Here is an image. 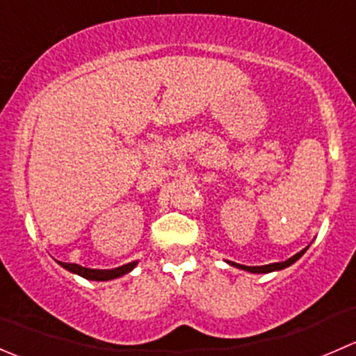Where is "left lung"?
<instances>
[{
	"label": "left lung",
	"mask_w": 356,
	"mask_h": 356,
	"mask_svg": "<svg viewBox=\"0 0 356 356\" xmlns=\"http://www.w3.org/2000/svg\"><path fill=\"white\" fill-rule=\"evenodd\" d=\"M308 250V246L305 248V250H301L300 253L293 254V257L288 258L286 261H277V264H268V265H257V267H248V265H241V264H236V261H229V265H232V267L236 268H241V270H246V272H251V274H268V272H277V270H282V268L289 267V265H293L294 261L300 260L301 257H303L305 251Z\"/></svg>",
	"instance_id": "obj_1"
}]
</instances>
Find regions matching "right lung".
Here are the masks:
<instances>
[{
  "mask_svg": "<svg viewBox=\"0 0 356 356\" xmlns=\"http://www.w3.org/2000/svg\"><path fill=\"white\" fill-rule=\"evenodd\" d=\"M60 265H62L65 270L72 272V274L81 275V277L89 279V281H111V279H117V277H122V275L129 274V272L138 265V261H131V264H125L117 268H108V270H102V268H88L77 264H65V261H60Z\"/></svg>",
  "mask_w": 356,
  "mask_h": 356,
  "instance_id": "obj_1",
  "label": "right lung"
}]
</instances>
